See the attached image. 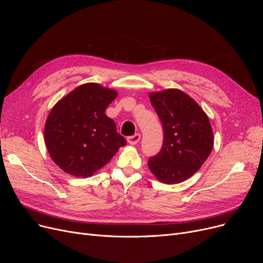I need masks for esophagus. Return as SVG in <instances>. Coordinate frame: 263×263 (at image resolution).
Masks as SVG:
<instances>
[{
    "instance_id": "obj_1",
    "label": "esophagus",
    "mask_w": 263,
    "mask_h": 263,
    "mask_svg": "<svg viewBox=\"0 0 263 263\" xmlns=\"http://www.w3.org/2000/svg\"><path fill=\"white\" fill-rule=\"evenodd\" d=\"M140 139H141V134H140V133H135V134L132 135V136H128L127 141H128V143H129L130 145H135V144L139 143Z\"/></svg>"
}]
</instances>
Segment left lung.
<instances>
[{
    "instance_id": "obj_1",
    "label": "left lung",
    "mask_w": 263,
    "mask_h": 263,
    "mask_svg": "<svg viewBox=\"0 0 263 263\" xmlns=\"http://www.w3.org/2000/svg\"><path fill=\"white\" fill-rule=\"evenodd\" d=\"M150 101L163 126V144L150 157L148 167L163 183L182 182L208 159L213 132L208 116L191 97L179 89L150 93Z\"/></svg>"
}]
</instances>
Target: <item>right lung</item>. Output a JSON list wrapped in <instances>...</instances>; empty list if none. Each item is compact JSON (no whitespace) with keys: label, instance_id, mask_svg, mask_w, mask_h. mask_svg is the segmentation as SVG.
Returning a JSON list of instances; mask_svg holds the SVG:
<instances>
[{"label":"right lung","instance_id":"1","mask_svg":"<svg viewBox=\"0 0 263 263\" xmlns=\"http://www.w3.org/2000/svg\"><path fill=\"white\" fill-rule=\"evenodd\" d=\"M117 96L96 83L83 84L51 109L45 141L52 160L74 177L91 176L114 157L127 141L105 108Z\"/></svg>","mask_w":263,"mask_h":263}]
</instances>
